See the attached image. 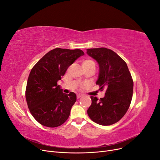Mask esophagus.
<instances>
[{
  "instance_id": "1",
  "label": "esophagus",
  "mask_w": 160,
  "mask_h": 160,
  "mask_svg": "<svg viewBox=\"0 0 160 160\" xmlns=\"http://www.w3.org/2000/svg\"><path fill=\"white\" fill-rule=\"evenodd\" d=\"M82 97V95H81V94H78L77 95V99H79V98H81Z\"/></svg>"
}]
</instances>
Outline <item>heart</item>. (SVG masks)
Listing matches in <instances>:
<instances>
[{
    "instance_id": "heart-1",
    "label": "heart",
    "mask_w": 160,
    "mask_h": 160,
    "mask_svg": "<svg viewBox=\"0 0 160 160\" xmlns=\"http://www.w3.org/2000/svg\"><path fill=\"white\" fill-rule=\"evenodd\" d=\"M91 65H95V62L90 59L85 60L83 62H82V67H88V66H90Z\"/></svg>"
}]
</instances>
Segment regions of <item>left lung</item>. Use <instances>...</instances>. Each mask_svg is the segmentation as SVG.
Returning <instances> with one entry per match:
<instances>
[{
    "label": "left lung",
    "instance_id": "8db88e82",
    "mask_svg": "<svg viewBox=\"0 0 160 160\" xmlns=\"http://www.w3.org/2000/svg\"><path fill=\"white\" fill-rule=\"evenodd\" d=\"M87 54L99 65L96 84L106 89L104 98L91 96L88 110L90 119L101 125L117 123L126 113L133 96V82L128 65L117 53L107 48L88 49Z\"/></svg>",
    "mask_w": 160,
    "mask_h": 160
}]
</instances>
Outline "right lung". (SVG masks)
<instances>
[{
    "label": "right lung",
    "mask_w": 160,
    "mask_h": 160,
    "mask_svg": "<svg viewBox=\"0 0 160 160\" xmlns=\"http://www.w3.org/2000/svg\"><path fill=\"white\" fill-rule=\"evenodd\" d=\"M85 53L81 49L56 48L50 51L32 67L28 76L26 100L33 118L49 128L60 126L68 119L76 94L62 93L57 81L68 67Z\"/></svg>",
    "instance_id": "1"
}]
</instances>
